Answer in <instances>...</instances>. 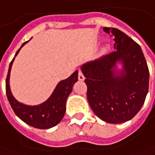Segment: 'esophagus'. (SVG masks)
Here are the masks:
<instances>
[{"mask_svg": "<svg viewBox=\"0 0 155 155\" xmlns=\"http://www.w3.org/2000/svg\"><path fill=\"white\" fill-rule=\"evenodd\" d=\"M78 79H79L80 81H84V80L85 79V77H84V75L83 74V72L81 71H79V72H78Z\"/></svg>", "mask_w": 155, "mask_h": 155, "instance_id": "obj_1", "label": "esophagus"}]
</instances>
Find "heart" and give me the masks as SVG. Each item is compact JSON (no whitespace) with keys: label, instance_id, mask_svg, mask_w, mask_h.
I'll use <instances>...</instances> for the list:
<instances>
[{"label":"heart","instance_id":"heart-1","mask_svg":"<svg viewBox=\"0 0 155 155\" xmlns=\"http://www.w3.org/2000/svg\"><path fill=\"white\" fill-rule=\"evenodd\" d=\"M108 49H109V48H108V47H107V46H106V47H104V49H103V52H104V53H105V52H106V51H108Z\"/></svg>","mask_w":155,"mask_h":155}]
</instances>
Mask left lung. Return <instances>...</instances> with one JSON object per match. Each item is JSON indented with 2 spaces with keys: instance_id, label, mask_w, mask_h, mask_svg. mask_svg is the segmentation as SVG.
I'll return each instance as SVG.
<instances>
[{
  "instance_id": "8db88e82",
  "label": "left lung",
  "mask_w": 155,
  "mask_h": 155,
  "mask_svg": "<svg viewBox=\"0 0 155 155\" xmlns=\"http://www.w3.org/2000/svg\"><path fill=\"white\" fill-rule=\"evenodd\" d=\"M115 39L116 51L81 67L88 104L100 119L118 124L131 120L143 105L149 71L140 45L115 28H104ZM122 65V69L117 64Z\"/></svg>"
}]
</instances>
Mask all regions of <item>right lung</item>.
Returning <instances> with one entry per match:
<instances>
[{
	"label": "right lung",
	"mask_w": 155,
	"mask_h": 155,
	"mask_svg": "<svg viewBox=\"0 0 155 155\" xmlns=\"http://www.w3.org/2000/svg\"><path fill=\"white\" fill-rule=\"evenodd\" d=\"M30 40V39H29ZM28 40V41H29ZM26 41L15 54L11 61L6 80V93L12 108L15 114L26 124L39 129H49L53 127L62 120L66 112V104L69 94L72 91V87L78 82V71H75L67 79L58 83L49 99L38 105H27L20 103L12 95L10 88V72L15 57L18 55Z\"/></svg>",
	"instance_id": "1"
}]
</instances>
